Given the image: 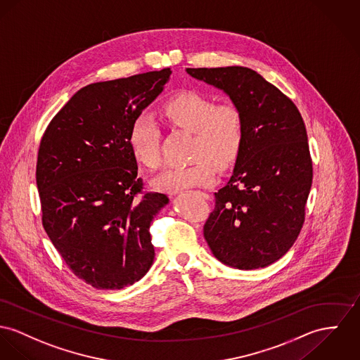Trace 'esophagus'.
Listing matches in <instances>:
<instances>
[{
	"label": "esophagus",
	"mask_w": 360,
	"mask_h": 360,
	"mask_svg": "<svg viewBox=\"0 0 360 360\" xmlns=\"http://www.w3.org/2000/svg\"><path fill=\"white\" fill-rule=\"evenodd\" d=\"M201 195H202V197H204V198H210V194L201 193Z\"/></svg>",
	"instance_id": "34e87169"
}]
</instances>
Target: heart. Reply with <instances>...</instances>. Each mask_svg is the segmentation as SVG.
Instances as JSON below:
<instances>
[{"label": "heart", "instance_id": "b5f03b06", "mask_svg": "<svg viewBox=\"0 0 360 360\" xmlns=\"http://www.w3.org/2000/svg\"><path fill=\"white\" fill-rule=\"evenodd\" d=\"M162 116L167 126L193 134L192 166L169 168L155 181L163 192H181L210 186L217 179V168L226 171L237 162L245 141L243 112L234 104L217 105L211 98L185 91L169 98ZM162 129L149 113L139 115L129 133L130 149L142 166L155 169L160 165Z\"/></svg>", "mask_w": 360, "mask_h": 360}]
</instances>
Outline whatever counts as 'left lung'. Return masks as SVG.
<instances>
[{
	"label": "left lung",
	"instance_id": "left-lung-1",
	"mask_svg": "<svg viewBox=\"0 0 360 360\" xmlns=\"http://www.w3.org/2000/svg\"><path fill=\"white\" fill-rule=\"evenodd\" d=\"M226 93L245 122V141L204 224L214 256L238 270L263 269L295 244L312 185V160L297 107L247 67L186 68Z\"/></svg>",
	"mask_w": 360,
	"mask_h": 360
}]
</instances>
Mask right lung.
Masks as SVG:
<instances>
[{"instance_id":"right-lung-1","label":"right lung","mask_w":360,"mask_h":360,"mask_svg":"<svg viewBox=\"0 0 360 360\" xmlns=\"http://www.w3.org/2000/svg\"><path fill=\"white\" fill-rule=\"evenodd\" d=\"M171 70L87 84L49 123L37 160L44 229L68 269L97 289H123L155 259L149 227L168 204L142 194L129 145L134 119Z\"/></svg>"}]
</instances>
